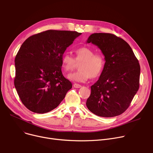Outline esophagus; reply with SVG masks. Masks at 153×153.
Masks as SVG:
<instances>
[{"mask_svg":"<svg viewBox=\"0 0 153 153\" xmlns=\"http://www.w3.org/2000/svg\"><path fill=\"white\" fill-rule=\"evenodd\" d=\"M73 86H74V88H80L81 87H82L80 84H76V83L74 84L73 85Z\"/></svg>","mask_w":153,"mask_h":153,"instance_id":"obj_1","label":"esophagus"}]
</instances>
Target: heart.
<instances>
[{
  "label": "heart",
  "instance_id": "b5f03b06",
  "mask_svg": "<svg viewBox=\"0 0 153 153\" xmlns=\"http://www.w3.org/2000/svg\"><path fill=\"white\" fill-rule=\"evenodd\" d=\"M93 50L82 47L75 50V58L71 54L65 53L62 58V66L65 72H71L80 63L79 70L70 74L68 78L75 82H84L90 76L93 78L99 76L105 67V61L103 56L95 53Z\"/></svg>",
  "mask_w": 153,
  "mask_h": 153
}]
</instances>
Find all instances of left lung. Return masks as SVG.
Here are the masks:
<instances>
[{
	"label": "left lung",
	"mask_w": 153,
	"mask_h": 153,
	"mask_svg": "<svg viewBox=\"0 0 153 153\" xmlns=\"http://www.w3.org/2000/svg\"><path fill=\"white\" fill-rule=\"evenodd\" d=\"M98 46L105 56L104 69L91 86L88 109L97 116L111 117L128 108L140 86V66L130 46L110 33H94L87 41Z\"/></svg>",
	"instance_id": "1"
}]
</instances>
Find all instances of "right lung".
Here are the masks:
<instances>
[{"mask_svg":"<svg viewBox=\"0 0 153 153\" xmlns=\"http://www.w3.org/2000/svg\"><path fill=\"white\" fill-rule=\"evenodd\" d=\"M81 33L48 30L28 37L15 59L14 84L23 104L43 114L56 108L72 84L62 72V58Z\"/></svg>","mask_w":153,"mask_h":153,"instance_id":"obj_1","label":"right lung"}]
</instances>
